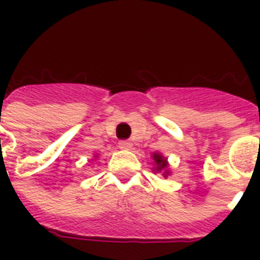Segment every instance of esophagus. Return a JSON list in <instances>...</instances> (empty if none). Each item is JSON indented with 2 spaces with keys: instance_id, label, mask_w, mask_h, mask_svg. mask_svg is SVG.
Segmentation results:
<instances>
[{
  "instance_id": "1",
  "label": "esophagus",
  "mask_w": 260,
  "mask_h": 260,
  "mask_svg": "<svg viewBox=\"0 0 260 260\" xmlns=\"http://www.w3.org/2000/svg\"><path fill=\"white\" fill-rule=\"evenodd\" d=\"M119 147L121 149H131L132 147V143L129 141H121L119 142Z\"/></svg>"
}]
</instances>
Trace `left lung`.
<instances>
[{"instance_id": "8db88e82", "label": "left lung", "mask_w": 260, "mask_h": 260, "mask_svg": "<svg viewBox=\"0 0 260 260\" xmlns=\"http://www.w3.org/2000/svg\"><path fill=\"white\" fill-rule=\"evenodd\" d=\"M152 158H153V171L154 173H161L164 178H167L170 174H171V170H170V166H169V161H167V157H164L161 153L158 152H154L152 154Z\"/></svg>"}]
</instances>
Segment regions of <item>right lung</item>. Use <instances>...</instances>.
Masks as SVG:
<instances>
[{
	"label": "right lung",
	"instance_id": "right-lung-1",
	"mask_svg": "<svg viewBox=\"0 0 260 260\" xmlns=\"http://www.w3.org/2000/svg\"><path fill=\"white\" fill-rule=\"evenodd\" d=\"M93 157H94V158H96V157H97V154H94V156H93Z\"/></svg>",
	"mask_w": 260,
	"mask_h": 260
}]
</instances>
